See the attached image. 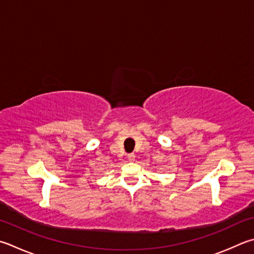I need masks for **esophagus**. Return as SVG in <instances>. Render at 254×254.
Segmentation results:
<instances>
[{
  "instance_id": "esophagus-1",
  "label": "esophagus",
  "mask_w": 254,
  "mask_h": 254,
  "mask_svg": "<svg viewBox=\"0 0 254 254\" xmlns=\"http://www.w3.org/2000/svg\"><path fill=\"white\" fill-rule=\"evenodd\" d=\"M127 160L130 161V162H133V161L135 160V155L133 154V153H131V154H127Z\"/></svg>"
}]
</instances>
